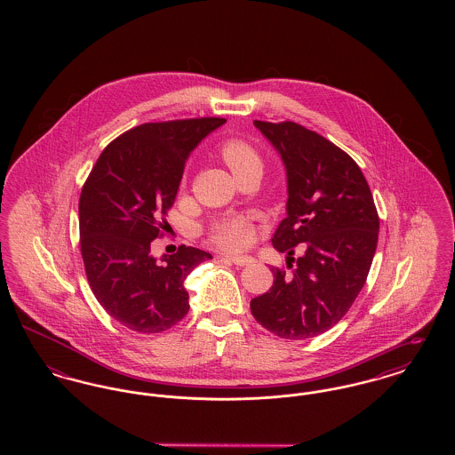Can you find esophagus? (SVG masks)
I'll use <instances>...</instances> for the list:
<instances>
[{
  "label": "esophagus",
  "instance_id": "esophagus-1",
  "mask_svg": "<svg viewBox=\"0 0 455 455\" xmlns=\"http://www.w3.org/2000/svg\"><path fill=\"white\" fill-rule=\"evenodd\" d=\"M220 259L227 260V262H234L235 266H251L254 259L252 258H245V256H220Z\"/></svg>",
  "mask_w": 455,
  "mask_h": 455
}]
</instances>
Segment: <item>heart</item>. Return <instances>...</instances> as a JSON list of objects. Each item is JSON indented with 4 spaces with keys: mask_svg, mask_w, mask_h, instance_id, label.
Wrapping results in <instances>:
<instances>
[{
    "mask_svg": "<svg viewBox=\"0 0 455 455\" xmlns=\"http://www.w3.org/2000/svg\"><path fill=\"white\" fill-rule=\"evenodd\" d=\"M220 155L234 173H238L251 165H260L258 152L247 141L237 140V138L227 140L220 148ZM252 232H254V227L249 218H223L212 227L210 240L220 249L240 251L251 242Z\"/></svg>",
    "mask_w": 455,
    "mask_h": 455,
    "instance_id": "1",
    "label": "heart"
}]
</instances>
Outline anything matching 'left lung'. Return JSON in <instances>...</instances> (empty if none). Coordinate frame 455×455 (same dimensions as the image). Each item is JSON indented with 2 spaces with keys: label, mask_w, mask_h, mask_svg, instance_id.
<instances>
[{
  "label": "left lung",
  "mask_w": 455,
  "mask_h": 455,
  "mask_svg": "<svg viewBox=\"0 0 455 455\" xmlns=\"http://www.w3.org/2000/svg\"><path fill=\"white\" fill-rule=\"evenodd\" d=\"M282 155L286 218L271 238L280 252L303 256L286 273L273 267L269 291L251 300L254 319L284 339H307L338 324L367 282L379 240V213L356 162L293 121H254Z\"/></svg>",
  "instance_id": "1"
}]
</instances>
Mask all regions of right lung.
<instances>
[{
  "mask_svg": "<svg viewBox=\"0 0 455 455\" xmlns=\"http://www.w3.org/2000/svg\"><path fill=\"white\" fill-rule=\"evenodd\" d=\"M227 119L145 123L110 141L82 188L80 251L88 284L112 319L140 334L171 329L189 310L188 275L210 252L180 245L156 260L186 160Z\"/></svg>",
  "mask_w": 455,
  "mask_h": 455,
  "instance_id": "obj_1",
  "label": "right lung"
}]
</instances>
